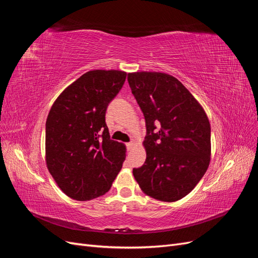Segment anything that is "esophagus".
Listing matches in <instances>:
<instances>
[{
    "label": "esophagus",
    "mask_w": 258,
    "mask_h": 258,
    "mask_svg": "<svg viewBox=\"0 0 258 258\" xmlns=\"http://www.w3.org/2000/svg\"><path fill=\"white\" fill-rule=\"evenodd\" d=\"M136 146V142L135 141H131V142H129V143H127V148L129 151H131V150H134V147Z\"/></svg>",
    "instance_id": "esophagus-1"
}]
</instances>
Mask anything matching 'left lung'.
<instances>
[{
  "label": "left lung",
  "mask_w": 258,
  "mask_h": 258,
  "mask_svg": "<svg viewBox=\"0 0 258 258\" xmlns=\"http://www.w3.org/2000/svg\"><path fill=\"white\" fill-rule=\"evenodd\" d=\"M146 124V160L134 169L147 196L173 202L188 195L211 159V127L198 101L175 77L160 72L128 74Z\"/></svg>",
  "instance_id": "1"
}]
</instances>
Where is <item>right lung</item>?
Wrapping results in <instances>:
<instances>
[{
  "label": "right lung",
  "mask_w": 258,
  "mask_h": 258,
  "mask_svg": "<svg viewBox=\"0 0 258 258\" xmlns=\"http://www.w3.org/2000/svg\"><path fill=\"white\" fill-rule=\"evenodd\" d=\"M118 70L83 74L54 101L46 120V165L70 198L87 201L110 190L126 158V146L111 140L108 103L126 81Z\"/></svg>",
  "instance_id": "1"
}]
</instances>
